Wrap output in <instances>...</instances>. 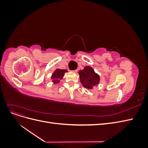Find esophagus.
I'll return each mask as SVG.
<instances>
[{
  "mask_svg": "<svg viewBox=\"0 0 148 148\" xmlns=\"http://www.w3.org/2000/svg\"><path fill=\"white\" fill-rule=\"evenodd\" d=\"M72 71H73V73H77V71H78V70H75Z\"/></svg>",
  "mask_w": 148,
  "mask_h": 148,
  "instance_id": "34e87169",
  "label": "esophagus"
}]
</instances>
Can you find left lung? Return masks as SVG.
<instances>
[{
	"label": "left lung",
	"instance_id": "8db88e82",
	"mask_svg": "<svg viewBox=\"0 0 148 148\" xmlns=\"http://www.w3.org/2000/svg\"><path fill=\"white\" fill-rule=\"evenodd\" d=\"M78 74L79 75L80 82L84 88L87 89H93L100 82L99 75L95 72L92 67L89 66H86L84 67L83 70H79Z\"/></svg>",
	"mask_w": 148,
	"mask_h": 148
}]
</instances>
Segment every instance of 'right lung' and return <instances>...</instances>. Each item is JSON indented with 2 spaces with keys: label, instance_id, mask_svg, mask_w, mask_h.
Here are the masks:
<instances>
[{
  "label": "right lung",
  "instance_id": "1",
  "mask_svg": "<svg viewBox=\"0 0 148 148\" xmlns=\"http://www.w3.org/2000/svg\"><path fill=\"white\" fill-rule=\"evenodd\" d=\"M67 72L66 70L64 69H56L51 76V79L53 84H57L60 83V80L63 78L65 73Z\"/></svg>",
  "mask_w": 148,
  "mask_h": 148
}]
</instances>
